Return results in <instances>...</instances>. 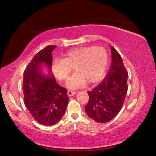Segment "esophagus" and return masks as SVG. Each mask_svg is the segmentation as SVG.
Returning <instances> with one entry per match:
<instances>
[{
	"label": "esophagus",
	"instance_id": "34e87169",
	"mask_svg": "<svg viewBox=\"0 0 156 156\" xmlns=\"http://www.w3.org/2000/svg\"><path fill=\"white\" fill-rule=\"evenodd\" d=\"M76 94V92L75 91H72V90H68V95L69 97H72V96H74V94Z\"/></svg>",
	"mask_w": 156,
	"mask_h": 156
}]
</instances>
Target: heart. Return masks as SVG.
<instances>
[{
    "label": "heart",
    "instance_id": "b5f03b06",
    "mask_svg": "<svg viewBox=\"0 0 156 156\" xmlns=\"http://www.w3.org/2000/svg\"><path fill=\"white\" fill-rule=\"evenodd\" d=\"M108 54L104 48L95 46L70 50L63 60L52 62V70L60 80L68 78L72 68L76 72L69 78L68 87L78 88L84 84H93L103 77L108 66Z\"/></svg>",
    "mask_w": 156,
    "mask_h": 156
}]
</instances>
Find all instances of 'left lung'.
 Returning a JSON list of instances; mask_svg holds the SVG:
<instances>
[{
  "mask_svg": "<svg viewBox=\"0 0 156 156\" xmlns=\"http://www.w3.org/2000/svg\"><path fill=\"white\" fill-rule=\"evenodd\" d=\"M112 66L104 80L88 91L89 100L85 106L87 115L97 122L105 123L116 116L123 105L128 85V72L120 55L111 47Z\"/></svg>",
  "mask_w": 156,
  "mask_h": 156,
  "instance_id": "1",
  "label": "left lung"
}]
</instances>
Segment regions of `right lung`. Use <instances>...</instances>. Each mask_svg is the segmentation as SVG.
<instances>
[{
	"mask_svg": "<svg viewBox=\"0 0 156 156\" xmlns=\"http://www.w3.org/2000/svg\"><path fill=\"white\" fill-rule=\"evenodd\" d=\"M55 48L50 45L40 51L23 73L24 104L34 120L45 126L55 124L62 119L69 100L68 91L51 74V53Z\"/></svg>",
	"mask_w": 156,
	"mask_h": 156,
	"instance_id": "obj_1",
	"label": "right lung"
}]
</instances>
